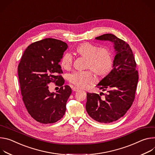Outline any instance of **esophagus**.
<instances>
[{"instance_id":"34e87169","label":"esophagus","mask_w":155,"mask_h":155,"mask_svg":"<svg viewBox=\"0 0 155 155\" xmlns=\"http://www.w3.org/2000/svg\"><path fill=\"white\" fill-rule=\"evenodd\" d=\"M72 90L74 91V92H77L79 91V89L77 88L76 87H72Z\"/></svg>"}]
</instances>
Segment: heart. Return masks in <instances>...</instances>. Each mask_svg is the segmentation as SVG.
I'll return each mask as SVG.
<instances>
[{
  "instance_id": "obj_1",
  "label": "heart",
  "mask_w": 155,
  "mask_h": 155,
  "mask_svg": "<svg viewBox=\"0 0 155 155\" xmlns=\"http://www.w3.org/2000/svg\"><path fill=\"white\" fill-rule=\"evenodd\" d=\"M76 54L86 59L85 68L87 71H76L69 74V82L77 88L84 89L96 82L97 79L93 71L100 77L108 76L113 70L114 60L110 49L99 47L90 42H83L75 48ZM73 63V57L69 53H64L61 58L60 64L65 70H70Z\"/></svg>"
}]
</instances>
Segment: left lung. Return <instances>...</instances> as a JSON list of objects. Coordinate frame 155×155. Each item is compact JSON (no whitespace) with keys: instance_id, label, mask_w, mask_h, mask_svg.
Listing matches in <instances>:
<instances>
[{"instance_id":"obj_1","label":"left lung","mask_w":155,"mask_h":155,"mask_svg":"<svg viewBox=\"0 0 155 155\" xmlns=\"http://www.w3.org/2000/svg\"><path fill=\"white\" fill-rule=\"evenodd\" d=\"M95 39L113 42L116 55L112 71L97 84L98 88L107 93H87L85 108L95 121L110 123L123 117L132 106L139 73L132 50L126 42L112 34H103Z\"/></svg>"}]
</instances>
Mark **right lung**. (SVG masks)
<instances>
[{
  "label": "right lung",
  "mask_w": 155,
  "mask_h": 155,
  "mask_svg": "<svg viewBox=\"0 0 155 155\" xmlns=\"http://www.w3.org/2000/svg\"><path fill=\"white\" fill-rule=\"evenodd\" d=\"M67 47L66 43L52 38L35 42L25 50L18 64L23 102L31 116L40 123H56L65 113L71 89L63 86L59 62ZM51 82L61 87L57 93L49 92L48 85Z\"/></svg>",
  "instance_id": "add662e5"
}]
</instances>
